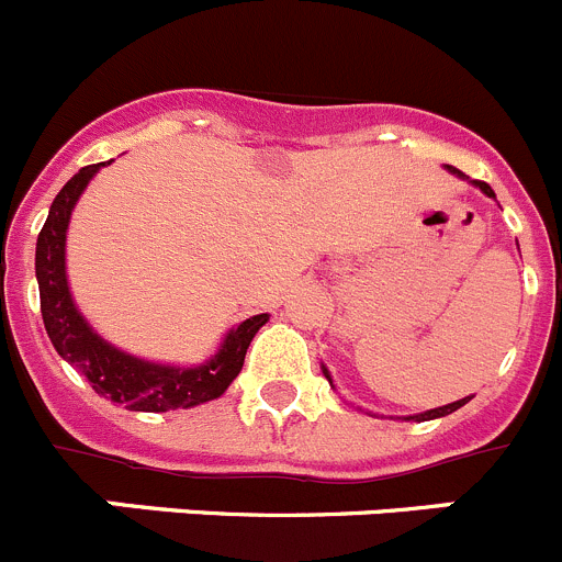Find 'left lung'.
<instances>
[{
    "label": "left lung",
    "mask_w": 562,
    "mask_h": 562,
    "mask_svg": "<svg viewBox=\"0 0 562 562\" xmlns=\"http://www.w3.org/2000/svg\"><path fill=\"white\" fill-rule=\"evenodd\" d=\"M447 168H450V170H452V173L463 176V173H461V170H458V168H452V165H447ZM474 184H477V187H480V190H483V192H485V195H488V198H496V195H494V190H491V187H488V184H485V181H474ZM325 378H328V381H330L328 370H325ZM469 400H472V397H463V400H458V403H450V405H441V408H432V411H425V414H419V416H411V419H416V422H427V419H436V416H447V414H452V411H458V408H461V405H467V403H469Z\"/></svg>",
    "instance_id": "8db88e82"
}]
</instances>
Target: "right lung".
Wrapping results in <instances>:
<instances>
[{
	"label": "right lung",
	"mask_w": 562,
	"mask_h": 562,
	"mask_svg": "<svg viewBox=\"0 0 562 562\" xmlns=\"http://www.w3.org/2000/svg\"><path fill=\"white\" fill-rule=\"evenodd\" d=\"M101 165L104 162L85 165L79 173H74L66 181V187L52 201L44 228L37 234L35 276L37 290H41V314H44L52 345L74 370L88 378L95 394L126 405L130 411L192 408V405L221 397L228 383L243 370L250 339L267 323V314H256V317L237 325L226 336L221 352L204 367L179 370V367L137 361V358L115 350L90 330V325L74 306L66 281V228L77 198L82 195V190Z\"/></svg>",
	"instance_id": "obj_1"
}]
</instances>
